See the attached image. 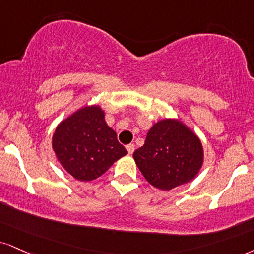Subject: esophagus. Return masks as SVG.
I'll list each match as a JSON object with an SVG mask.
<instances>
[{"label":"esophagus","mask_w":254,"mask_h":254,"mask_svg":"<svg viewBox=\"0 0 254 254\" xmlns=\"http://www.w3.org/2000/svg\"><path fill=\"white\" fill-rule=\"evenodd\" d=\"M127 152H129V155H132L133 151H135V144H127Z\"/></svg>","instance_id":"34e87169"}]
</instances>
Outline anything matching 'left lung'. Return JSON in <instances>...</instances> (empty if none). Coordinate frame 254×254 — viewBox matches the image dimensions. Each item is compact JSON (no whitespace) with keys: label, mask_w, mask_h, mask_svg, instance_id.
I'll list each match as a JSON object with an SVG mask.
<instances>
[{"label":"left lung","mask_w":254,"mask_h":254,"mask_svg":"<svg viewBox=\"0 0 254 254\" xmlns=\"http://www.w3.org/2000/svg\"><path fill=\"white\" fill-rule=\"evenodd\" d=\"M203 156L198 136L176 118L152 124L144 145L133 152L140 173L160 190H170L194 180L202 167Z\"/></svg>","instance_id":"left-lung-1"}]
</instances>
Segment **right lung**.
<instances>
[{
    "instance_id": "1",
    "label": "right lung",
    "mask_w": 254,
    "mask_h": 254,
    "mask_svg": "<svg viewBox=\"0 0 254 254\" xmlns=\"http://www.w3.org/2000/svg\"><path fill=\"white\" fill-rule=\"evenodd\" d=\"M52 149L60 166L81 182L98 179L127 154L97 104L81 106L63 119L52 137Z\"/></svg>"
}]
</instances>
